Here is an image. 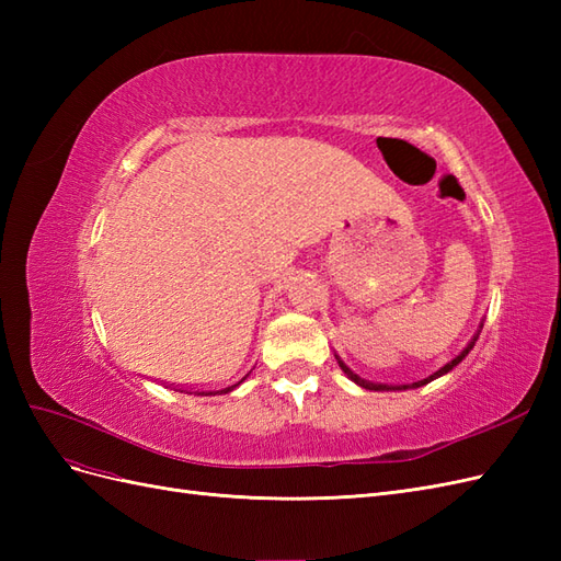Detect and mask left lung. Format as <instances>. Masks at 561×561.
Returning <instances> with one entry per match:
<instances>
[{
    "mask_svg": "<svg viewBox=\"0 0 561 561\" xmlns=\"http://www.w3.org/2000/svg\"><path fill=\"white\" fill-rule=\"evenodd\" d=\"M480 332H482V325H480V330L478 332H474V336L470 339V342H468V346L461 351V353H456L454 355V358L447 363V365H443V367H439V369H435L433 371V375H428L426 379H419V381H414V383H402V386H388V383H375V381H367V379H360L358 375H355V371H351L342 360H339V367H342L344 369V375L353 381V383H358V386H363V388H367V390H404V388H419V386H426V383H431L433 379H437V377H443V375H447V371H451L458 363H461L463 358H466V355L472 351V346H474V342H478V336H480Z\"/></svg>",
    "mask_w": 561,
    "mask_h": 561,
    "instance_id": "8db88e82",
    "label": "left lung"
}]
</instances>
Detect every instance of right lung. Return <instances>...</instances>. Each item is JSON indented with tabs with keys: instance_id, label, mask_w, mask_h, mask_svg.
Here are the masks:
<instances>
[{
	"instance_id": "1",
	"label": "right lung",
	"mask_w": 561,
	"mask_h": 561,
	"mask_svg": "<svg viewBox=\"0 0 561 561\" xmlns=\"http://www.w3.org/2000/svg\"><path fill=\"white\" fill-rule=\"evenodd\" d=\"M248 377V375H245ZM245 377L243 379H239V381H236V383H231V386H225L222 390H203V393H198V396H215V393H229V390H233L236 386H241L243 381H245Z\"/></svg>"
}]
</instances>
